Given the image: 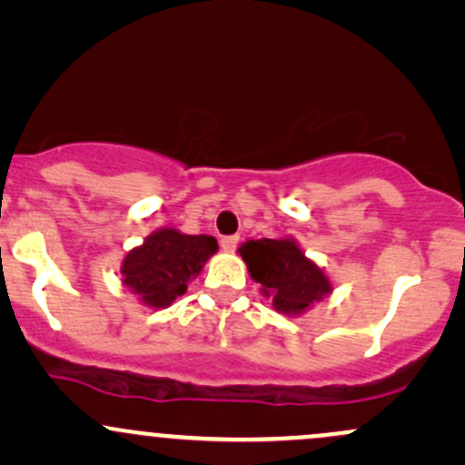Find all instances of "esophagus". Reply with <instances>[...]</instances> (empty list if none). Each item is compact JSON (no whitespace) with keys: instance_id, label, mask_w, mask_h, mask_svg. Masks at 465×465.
<instances>
[{"instance_id":"obj_1","label":"esophagus","mask_w":465,"mask_h":465,"mask_svg":"<svg viewBox=\"0 0 465 465\" xmlns=\"http://www.w3.org/2000/svg\"><path fill=\"white\" fill-rule=\"evenodd\" d=\"M238 240H240L238 236H225V238L221 240V247L225 249V251H233V249L238 247Z\"/></svg>"}]
</instances>
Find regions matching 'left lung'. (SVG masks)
Returning a JSON list of instances; mask_svg holds the SVG:
<instances>
[{"label":"left lung","mask_w":465,"mask_h":465,"mask_svg":"<svg viewBox=\"0 0 465 465\" xmlns=\"http://www.w3.org/2000/svg\"><path fill=\"white\" fill-rule=\"evenodd\" d=\"M238 253L247 262L249 275L273 300L277 312L302 314L332 292L328 275L306 258L292 238L247 240Z\"/></svg>","instance_id":"8db88e82"}]
</instances>
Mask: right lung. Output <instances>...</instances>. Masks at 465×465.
Returning <instances> with one entry per match:
<instances>
[{
	"label": "right lung",
	"mask_w": 465,
	"mask_h": 465,
	"mask_svg": "<svg viewBox=\"0 0 465 465\" xmlns=\"http://www.w3.org/2000/svg\"><path fill=\"white\" fill-rule=\"evenodd\" d=\"M218 251L214 236H188L163 227L153 232L140 247L131 249L122 262V284L129 286L142 303L168 308L188 291L190 280Z\"/></svg>",
	"instance_id": "obj_1"
}]
</instances>
